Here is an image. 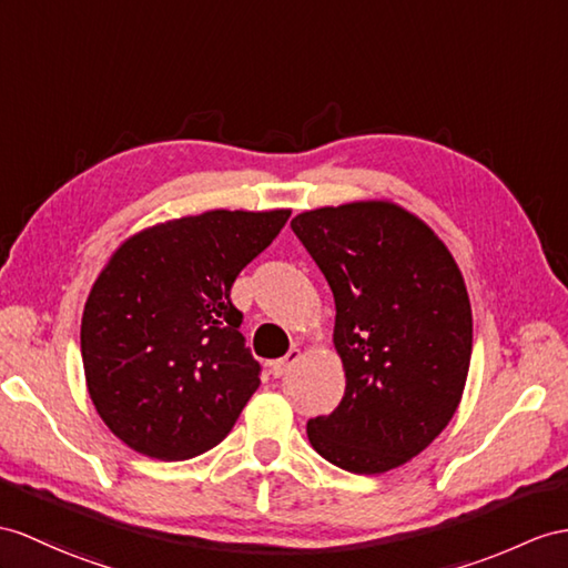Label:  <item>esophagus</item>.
<instances>
[{"mask_svg":"<svg viewBox=\"0 0 568 568\" xmlns=\"http://www.w3.org/2000/svg\"><path fill=\"white\" fill-rule=\"evenodd\" d=\"M298 356H301V349H288V354H286L284 358H276V362H272V364H270L272 376H274V378H282L284 373L298 362Z\"/></svg>","mask_w":568,"mask_h":568,"instance_id":"1","label":"esophagus"}]
</instances>
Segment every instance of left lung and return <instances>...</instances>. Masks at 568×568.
<instances>
[{
    "label": "left lung",
    "mask_w": 568,
    "mask_h": 568,
    "mask_svg": "<svg viewBox=\"0 0 568 568\" xmlns=\"http://www.w3.org/2000/svg\"><path fill=\"white\" fill-rule=\"evenodd\" d=\"M292 229L335 296L332 342L342 403L311 419V446L354 475L409 463L458 409L473 308L458 262L434 229L390 200L301 212Z\"/></svg>",
    "instance_id": "obj_1"
}]
</instances>
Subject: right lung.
Returning <instances> with one entry per match:
<instances>
[{
  "label": "right lung",
  "mask_w": 568,
  "mask_h": 568,
  "mask_svg": "<svg viewBox=\"0 0 568 568\" xmlns=\"http://www.w3.org/2000/svg\"><path fill=\"white\" fill-rule=\"evenodd\" d=\"M288 214L169 219L108 257L81 315V358L91 403L122 444L187 460L226 438L260 385L231 286Z\"/></svg>",
  "instance_id": "right-lung-1"
}]
</instances>
